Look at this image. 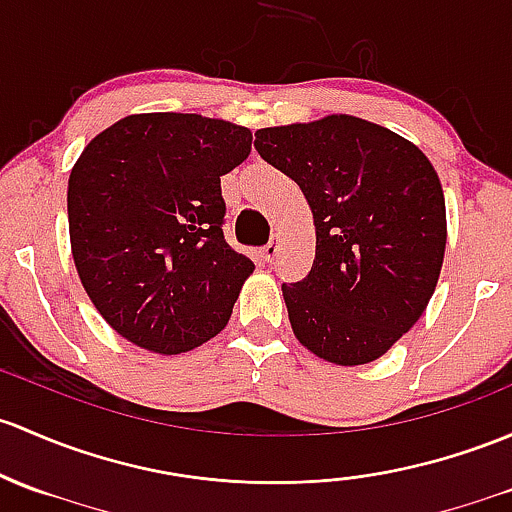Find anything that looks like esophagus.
Segmentation results:
<instances>
[{
	"instance_id": "34e87169",
	"label": "esophagus",
	"mask_w": 512,
	"mask_h": 512,
	"mask_svg": "<svg viewBox=\"0 0 512 512\" xmlns=\"http://www.w3.org/2000/svg\"><path fill=\"white\" fill-rule=\"evenodd\" d=\"M277 252H279V242L270 240L265 247H262V260H265L267 265H272L274 257H277Z\"/></svg>"
}]
</instances>
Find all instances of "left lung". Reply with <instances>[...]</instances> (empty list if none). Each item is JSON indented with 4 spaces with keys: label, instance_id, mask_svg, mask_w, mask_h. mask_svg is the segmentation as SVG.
I'll return each mask as SVG.
<instances>
[{
    "label": "left lung",
    "instance_id": "8db88e82",
    "mask_svg": "<svg viewBox=\"0 0 512 512\" xmlns=\"http://www.w3.org/2000/svg\"><path fill=\"white\" fill-rule=\"evenodd\" d=\"M255 149L297 181L314 215L311 272L282 284L294 336L328 363H373L437 289L446 206L432 161L353 115L257 129Z\"/></svg>",
    "mask_w": 512,
    "mask_h": 512
}]
</instances>
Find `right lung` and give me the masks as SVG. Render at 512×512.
Masks as SVG:
<instances>
[{
	"label": "right lung",
	"mask_w": 512,
	"mask_h": 512,
	"mask_svg": "<svg viewBox=\"0 0 512 512\" xmlns=\"http://www.w3.org/2000/svg\"><path fill=\"white\" fill-rule=\"evenodd\" d=\"M252 132L184 112L127 115L90 139L68 179L75 270L95 309L144 351L218 336L255 265L223 238L220 176Z\"/></svg>",
	"instance_id": "right-lung-1"
}]
</instances>
